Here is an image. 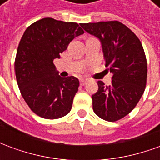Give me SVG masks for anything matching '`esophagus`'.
<instances>
[{
    "instance_id": "34e87169",
    "label": "esophagus",
    "mask_w": 160,
    "mask_h": 160,
    "mask_svg": "<svg viewBox=\"0 0 160 160\" xmlns=\"http://www.w3.org/2000/svg\"><path fill=\"white\" fill-rule=\"evenodd\" d=\"M80 82L81 86H84V85L87 82V79H83V78H82V79H80Z\"/></svg>"
}]
</instances>
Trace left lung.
I'll return each mask as SVG.
<instances>
[{"mask_svg": "<svg viewBox=\"0 0 160 160\" xmlns=\"http://www.w3.org/2000/svg\"><path fill=\"white\" fill-rule=\"evenodd\" d=\"M80 26L99 38L105 67L113 74L109 86L98 81V90L92 96L93 111L108 122L120 120L134 110L146 88L148 62L144 49L137 36L117 20Z\"/></svg>", "mask_w": 160, "mask_h": 160, "instance_id": "8db88e82", "label": "left lung"}]
</instances>
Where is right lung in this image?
Returning <instances> with one entry per match:
<instances>
[{
  "label": "right lung",
  "mask_w": 160,
  "mask_h": 160,
  "mask_svg": "<svg viewBox=\"0 0 160 160\" xmlns=\"http://www.w3.org/2000/svg\"><path fill=\"white\" fill-rule=\"evenodd\" d=\"M83 33L77 23L44 18L23 34L14 62L16 80L23 98L40 118L58 119L71 111L80 82L60 76L53 61Z\"/></svg>",
  "instance_id": "right-lung-1"
}]
</instances>
